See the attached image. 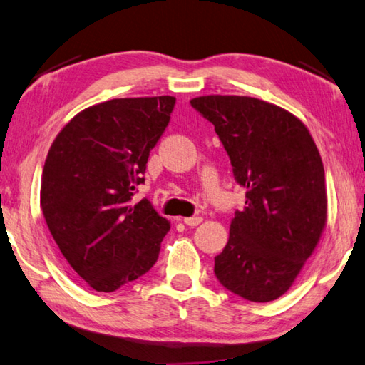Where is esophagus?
Wrapping results in <instances>:
<instances>
[{"instance_id": "34e87169", "label": "esophagus", "mask_w": 365, "mask_h": 365, "mask_svg": "<svg viewBox=\"0 0 365 365\" xmlns=\"http://www.w3.org/2000/svg\"><path fill=\"white\" fill-rule=\"evenodd\" d=\"M202 222V217H187L183 218V223L188 225V227H196V225H200Z\"/></svg>"}]
</instances>
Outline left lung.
Here are the masks:
<instances>
[{
	"mask_svg": "<svg viewBox=\"0 0 365 365\" xmlns=\"http://www.w3.org/2000/svg\"><path fill=\"white\" fill-rule=\"evenodd\" d=\"M214 124L247 190L230 237L215 257L223 287L250 302H271L292 287L327 222L326 174L309 130L290 111L246 96L190 101Z\"/></svg>",
	"mask_w": 365,
	"mask_h": 365,
	"instance_id": "left-lung-1",
	"label": "left lung"
}]
</instances>
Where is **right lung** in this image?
I'll list each match as a JSON object with an SVG mask.
<instances>
[{"mask_svg": "<svg viewBox=\"0 0 365 365\" xmlns=\"http://www.w3.org/2000/svg\"><path fill=\"white\" fill-rule=\"evenodd\" d=\"M174 105L172 96L92 105L51 145L39 191L44 220L65 260L97 292L135 281L160 255L170 223L132 196Z\"/></svg>", "mask_w": 365, "mask_h": 365, "instance_id": "1", "label": "right lung"}]
</instances>
